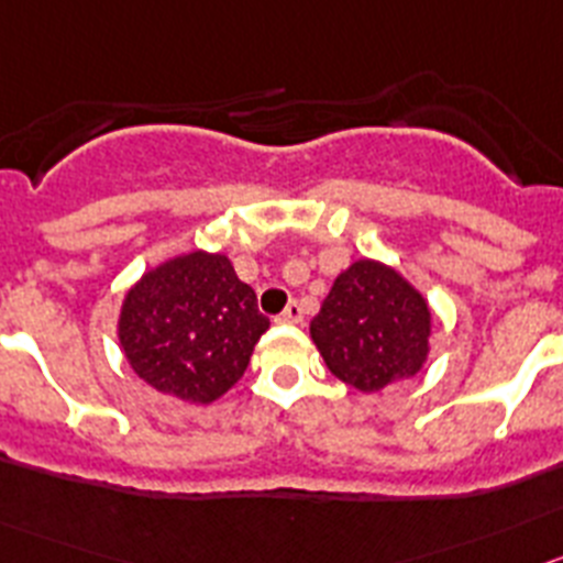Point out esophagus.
<instances>
[{"label": "esophagus", "instance_id": "34e87169", "mask_svg": "<svg viewBox=\"0 0 563 563\" xmlns=\"http://www.w3.org/2000/svg\"><path fill=\"white\" fill-rule=\"evenodd\" d=\"M280 322H294V325H297V322H302V306H300V302H297V300L288 302L286 311L280 313Z\"/></svg>", "mask_w": 563, "mask_h": 563}]
</instances>
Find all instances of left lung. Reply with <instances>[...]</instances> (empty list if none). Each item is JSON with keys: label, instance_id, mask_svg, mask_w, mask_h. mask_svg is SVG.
<instances>
[{"label": "left lung", "instance_id": "left-lung-1", "mask_svg": "<svg viewBox=\"0 0 563 563\" xmlns=\"http://www.w3.org/2000/svg\"><path fill=\"white\" fill-rule=\"evenodd\" d=\"M432 308L398 269L358 257L339 272L311 319V342L339 382L358 393L415 378L432 351Z\"/></svg>", "mask_w": 563, "mask_h": 563}]
</instances>
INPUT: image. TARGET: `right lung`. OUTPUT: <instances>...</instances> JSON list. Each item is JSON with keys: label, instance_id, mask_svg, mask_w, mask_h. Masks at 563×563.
I'll return each instance as SVG.
<instances>
[{"label": "right lung", "instance_id": "right-lung-1", "mask_svg": "<svg viewBox=\"0 0 563 563\" xmlns=\"http://www.w3.org/2000/svg\"><path fill=\"white\" fill-rule=\"evenodd\" d=\"M269 319L221 252H181L125 291L118 339L125 362L156 393L212 404L250 367Z\"/></svg>", "mask_w": 563, "mask_h": 563}]
</instances>
